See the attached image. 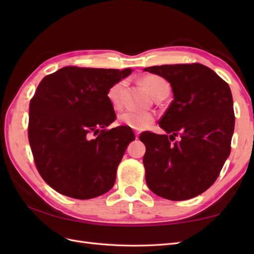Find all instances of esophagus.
<instances>
[{
	"instance_id": "obj_1",
	"label": "esophagus",
	"mask_w": 254,
	"mask_h": 254,
	"mask_svg": "<svg viewBox=\"0 0 254 254\" xmlns=\"http://www.w3.org/2000/svg\"><path fill=\"white\" fill-rule=\"evenodd\" d=\"M139 135H140V132L139 131H135V137H136V139H139Z\"/></svg>"
}]
</instances>
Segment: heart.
Returning <instances> with one entry per match:
<instances>
[{
  "label": "heart",
  "instance_id": "obj_1",
  "mask_svg": "<svg viewBox=\"0 0 254 254\" xmlns=\"http://www.w3.org/2000/svg\"><path fill=\"white\" fill-rule=\"evenodd\" d=\"M142 84L152 97L157 96L161 92L170 90L167 81L158 75H146L142 79ZM122 87L123 81L117 82L113 84L108 90V93H107L108 101L115 108L120 106V92ZM119 120L122 124L126 125L127 127L135 130H143L152 124L153 121H155V117L150 112L127 110L120 114Z\"/></svg>",
  "mask_w": 254,
  "mask_h": 254
}]
</instances>
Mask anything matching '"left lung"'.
<instances>
[{"label": "left lung", "instance_id": "left-lung-1", "mask_svg": "<svg viewBox=\"0 0 254 254\" xmlns=\"http://www.w3.org/2000/svg\"><path fill=\"white\" fill-rule=\"evenodd\" d=\"M144 71L166 79L174 94L159 122L166 134L140 135L146 147V183L168 200L196 197L216 181L231 151L235 123L231 90L200 64L155 65ZM178 135L181 141L171 144L169 140Z\"/></svg>", "mask_w": 254, "mask_h": 254}]
</instances>
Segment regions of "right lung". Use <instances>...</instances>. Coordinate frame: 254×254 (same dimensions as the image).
<instances>
[{
    "label": "right lung",
    "mask_w": 254,
    "mask_h": 254,
    "mask_svg": "<svg viewBox=\"0 0 254 254\" xmlns=\"http://www.w3.org/2000/svg\"><path fill=\"white\" fill-rule=\"evenodd\" d=\"M131 68L64 66L40 81L29 103L28 141L42 179L58 193L91 199L110 190L132 129L117 119L108 90Z\"/></svg>",
    "instance_id": "add662e5"
}]
</instances>
